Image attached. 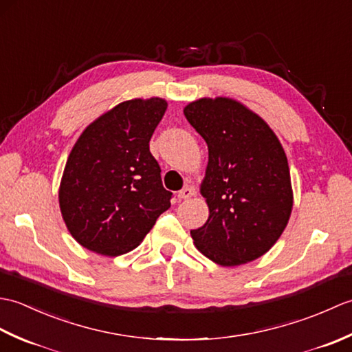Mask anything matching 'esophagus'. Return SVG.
<instances>
[{"instance_id":"34e87169","label":"esophagus","mask_w":352,"mask_h":352,"mask_svg":"<svg viewBox=\"0 0 352 352\" xmlns=\"http://www.w3.org/2000/svg\"><path fill=\"white\" fill-rule=\"evenodd\" d=\"M193 193H195V190H193L192 188H184L182 189L180 192H178V198L180 199H189L193 197Z\"/></svg>"}]
</instances>
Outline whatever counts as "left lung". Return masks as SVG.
I'll return each mask as SVG.
<instances>
[{
	"mask_svg": "<svg viewBox=\"0 0 352 352\" xmlns=\"http://www.w3.org/2000/svg\"><path fill=\"white\" fill-rule=\"evenodd\" d=\"M183 111L208 148L201 183L208 219L190 231L193 243L221 266L261 257L283 234L294 207L278 138L257 113L226 96L199 98Z\"/></svg>",
	"mask_w": 352,
	"mask_h": 352,
	"instance_id": "left-lung-1",
	"label": "left lung"
}]
</instances>
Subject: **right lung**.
Here are the masks:
<instances>
[{"label":"right lung","mask_w":352,"mask_h":352,"mask_svg":"<svg viewBox=\"0 0 352 352\" xmlns=\"http://www.w3.org/2000/svg\"><path fill=\"white\" fill-rule=\"evenodd\" d=\"M168 102L134 98L96 118L66 160L58 204L71 236L101 256L139 246L170 207L160 166L149 153Z\"/></svg>","instance_id":"right-lung-1"}]
</instances>
